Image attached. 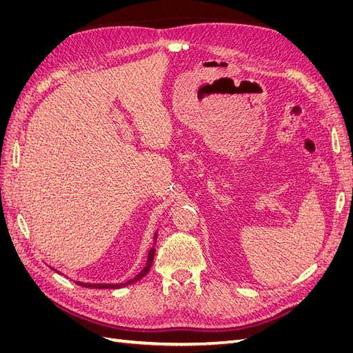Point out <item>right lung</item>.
Listing matches in <instances>:
<instances>
[{
  "label": "right lung",
  "instance_id": "add662e5",
  "mask_svg": "<svg viewBox=\"0 0 353 353\" xmlns=\"http://www.w3.org/2000/svg\"><path fill=\"white\" fill-rule=\"evenodd\" d=\"M156 239H157V232L154 234V241H156ZM154 248H152L150 249V252H148V256H147V263H145V266H144V270L140 272V274H137L132 280H130V281H125V283H119V284H91V283H81V281H77V284L78 285H81V287H88V288H121V287H125V285H130V284H134V283H137L138 280H141L143 276L150 271V268H152V263H153V258H154Z\"/></svg>",
  "mask_w": 353,
  "mask_h": 353
}]
</instances>
